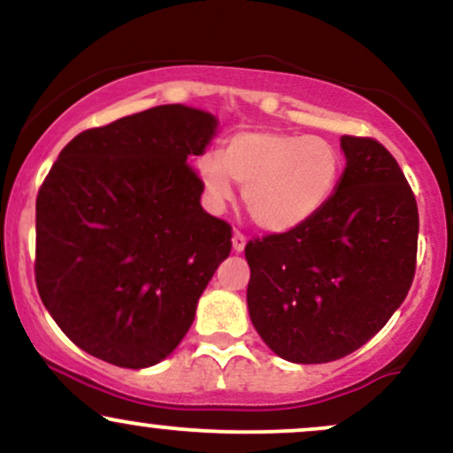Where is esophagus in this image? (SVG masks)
Instances as JSON below:
<instances>
[{
	"label": "esophagus",
	"instance_id": "esophagus-1",
	"mask_svg": "<svg viewBox=\"0 0 453 453\" xmlns=\"http://www.w3.org/2000/svg\"><path fill=\"white\" fill-rule=\"evenodd\" d=\"M244 244H247V238H244L241 232H234L232 234V249H234V251L242 253L244 251Z\"/></svg>",
	"mask_w": 453,
	"mask_h": 453
}]
</instances>
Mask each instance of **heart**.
Listing matches in <instances>:
<instances>
[{"label": "heart", "instance_id": "1", "mask_svg": "<svg viewBox=\"0 0 453 453\" xmlns=\"http://www.w3.org/2000/svg\"><path fill=\"white\" fill-rule=\"evenodd\" d=\"M342 174L341 150L321 136L280 129H242L217 155L197 159V176L211 206L232 200V180L242 187V204L253 223L285 234L315 219L330 204Z\"/></svg>", "mask_w": 453, "mask_h": 453}]
</instances>
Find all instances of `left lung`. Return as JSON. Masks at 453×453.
Returning a JSON list of instances; mask_svg holds the SVG:
<instances>
[{"label":"left lung","mask_w":453,"mask_h":453,"mask_svg":"<svg viewBox=\"0 0 453 453\" xmlns=\"http://www.w3.org/2000/svg\"><path fill=\"white\" fill-rule=\"evenodd\" d=\"M339 189L315 219L244 247L247 306L262 341L283 360L349 356L388 324L415 274L419 217L389 150L342 136Z\"/></svg>","instance_id":"obj_1"}]
</instances>
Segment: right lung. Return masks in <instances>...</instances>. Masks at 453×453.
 <instances>
[{"instance_id": "1", "label": "right lung", "mask_w": 453, "mask_h": 453, "mask_svg": "<svg viewBox=\"0 0 453 453\" xmlns=\"http://www.w3.org/2000/svg\"><path fill=\"white\" fill-rule=\"evenodd\" d=\"M215 114L164 104L78 134L35 200V283L61 332L121 368L173 353L230 256L232 230L202 209L191 165Z\"/></svg>"}]
</instances>
